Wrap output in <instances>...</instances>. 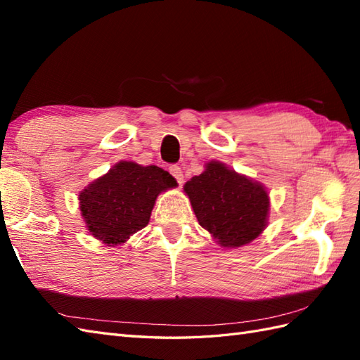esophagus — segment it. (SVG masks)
Returning <instances> with one entry per match:
<instances>
[{"label":"esophagus","mask_w":360,"mask_h":360,"mask_svg":"<svg viewBox=\"0 0 360 360\" xmlns=\"http://www.w3.org/2000/svg\"><path fill=\"white\" fill-rule=\"evenodd\" d=\"M170 173L174 176V179H176L179 184L184 182V172L179 165H172L170 167Z\"/></svg>","instance_id":"esophagus-1"}]
</instances>
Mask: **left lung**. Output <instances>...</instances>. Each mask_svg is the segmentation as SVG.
Returning <instances> with one entry per match:
<instances>
[{
	"label": "left lung",
	"instance_id": "8db88e82",
	"mask_svg": "<svg viewBox=\"0 0 360 360\" xmlns=\"http://www.w3.org/2000/svg\"><path fill=\"white\" fill-rule=\"evenodd\" d=\"M198 222L224 248H238L259 238L269 224L270 196L265 186L221 161L184 186Z\"/></svg>",
	"mask_w": 360,
	"mask_h": 360
}]
</instances>
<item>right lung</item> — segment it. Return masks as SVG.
I'll list each match as a JSON object with an SVG mask.
<instances>
[{
  "instance_id": "1",
  "label": "right lung",
  "mask_w": 360,
  "mask_h": 360,
  "mask_svg": "<svg viewBox=\"0 0 360 360\" xmlns=\"http://www.w3.org/2000/svg\"><path fill=\"white\" fill-rule=\"evenodd\" d=\"M176 186V179L161 167L116 162L79 193L86 229L108 247L121 245L148 224L160 193Z\"/></svg>"
}]
</instances>
